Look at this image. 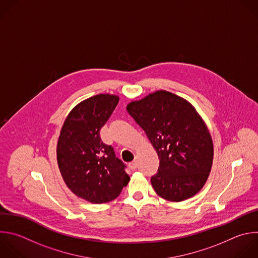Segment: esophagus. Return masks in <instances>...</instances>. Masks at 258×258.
<instances>
[{
    "mask_svg": "<svg viewBox=\"0 0 258 258\" xmlns=\"http://www.w3.org/2000/svg\"><path fill=\"white\" fill-rule=\"evenodd\" d=\"M137 167H138V162H137L136 160H134L133 162L130 163V168H131L132 170H136Z\"/></svg>",
    "mask_w": 258,
    "mask_h": 258,
    "instance_id": "esophagus-1",
    "label": "esophagus"
}]
</instances>
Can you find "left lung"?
I'll return each instance as SVG.
<instances>
[{"mask_svg": "<svg viewBox=\"0 0 258 258\" xmlns=\"http://www.w3.org/2000/svg\"><path fill=\"white\" fill-rule=\"evenodd\" d=\"M126 110L158 154V173L151 178L156 194L174 203L195 197L206 184L214 159L212 136L196 107L158 90L130 102Z\"/></svg>", "mask_w": 258, "mask_h": 258, "instance_id": "obj_1", "label": "left lung"}]
</instances>
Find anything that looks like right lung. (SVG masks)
<instances>
[{"instance_id":"add662e5","label":"right lung","mask_w":258,"mask_h":258,"mask_svg":"<svg viewBox=\"0 0 258 258\" xmlns=\"http://www.w3.org/2000/svg\"><path fill=\"white\" fill-rule=\"evenodd\" d=\"M118 101L108 93L81 101L66 117L57 140L56 160L66 185L92 204L115 200L130 181L125 165L99 135Z\"/></svg>"}]
</instances>
